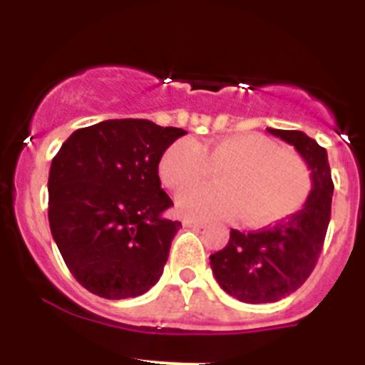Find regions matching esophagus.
<instances>
[{"instance_id":"esophagus-1","label":"esophagus","mask_w":365,"mask_h":365,"mask_svg":"<svg viewBox=\"0 0 365 365\" xmlns=\"http://www.w3.org/2000/svg\"><path fill=\"white\" fill-rule=\"evenodd\" d=\"M182 223L183 227H190V229H203V227H205V221L192 220V217H183Z\"/></svg>"}]
</instances>
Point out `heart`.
Segmentation results:
<instances>
[{
	"label": "heart",
	"instance_id": "b5f03b06",
	"mask_svg": "<svg viewBox=\"0 0 365 365\" xmlns=\"http://www.w3.org/2000/svg\"><path fill=\"white\" fill-rule=\"evenodd\" d=\"M210 169H217L216 183L178 194L176 207L185 216L221 220L241 214L248 225L272 223L297 212L312 189L304 162L259 133L200 144L176 140L163 151L158 176L167 189L178 190L205 180Z\"/></svg>",
	"mask_w": 365,
	"mask_h": 365
}]
</instances>
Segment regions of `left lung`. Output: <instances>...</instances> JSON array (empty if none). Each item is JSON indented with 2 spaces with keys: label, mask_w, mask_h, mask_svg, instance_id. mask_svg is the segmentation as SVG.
I'll return each mask as SVG.
<instances>
[{
  "label": "left lung",
  "mask_w": 365,
  "mask_h": 365,
  "mask_svg": "<svg viewBox=\"0 0 365 365\" xmlns=\"http://www.w3.org/2000/svg\"><path fill=\"white\" fill-rule=\"evenodd\" d=\"M267 131L302 156L312 190L299 212L263 230L232 229L227 247L210 255L217 284L248 304L281 301L304 284L321 255L331 217L333 182L326 149L302 131Z\"/></svg>",
  "instance_id": "8db88e82"
}]
</instances>
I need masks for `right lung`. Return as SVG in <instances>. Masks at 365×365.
<instances>
[{
    "instance_id": "1",
    "label": "right lung",
    "mask_w": 365,
    "mask_h": 365,
    "mask_svg": "<svg viewBox=\"0 0 365 365\" xmlns=\"http://www.w3.org/2000/svg\"><path fill=\"white\" fill-rule=\"evenodd\" d=\"M183 135L144 118H117L77 129L53 156L50 230L71 275L91 294L138 297L163 274L182 223L163 217L173 202L158 163Z\"/></svg>"
}]
</instances>
